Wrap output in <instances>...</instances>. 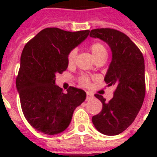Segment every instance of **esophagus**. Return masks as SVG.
<instances>
[{
	"label": "esophagus",
	"instance_id": "34e87169",
	"mask_svg": "<svg viewBox=\"0 0 157 157\" xmlns=\"http://www.w3.org/2000/svg\"><path fill=\"white\" fill-rule=\"evenodd\" d=\"M94 98L93 94L90 93V92H86V100H89V99H91V98Z\"/></svg>",
	"mask_w": 157,
	"mask_h": 157
}]
</instances>
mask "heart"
<instances>
[{
    "instance_id": "1",
    "label": "heart",
    "mask_w": 157,
    "mask_h": 157,
    "mask_svg": "<svg viewBox=\"0 0 157 157\" xmlns=\"http://www.w3.org/2000/svg\"><path fill=\"white\" fill-rule=\"evenodd\" d=\"M90 50L91 53H92L95 59H98V58H100L103 55H107V54L106 47H105L103 43L101 42L92 43L90 45ZM76 57V50H71L69 51V53L67 54V64L69 66H71L75 63ZM79 81L84 86H89L90 85V78L86 75H81V76H79Z\"/></svg>"
}]
</instances>
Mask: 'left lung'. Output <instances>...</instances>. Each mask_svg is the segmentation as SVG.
I'll use <instances>...</instances> for the list:
<instances>
[{
    "label": "left lung",
    "instance_id": "1",
    "mask_svg": "<svg viewBox=\"0 0 157 157\" xmlns=\"http://www.w3.org/2000/svg\"><path fill=\"white\" fill-rule=\"evenodd\" d=\"M91 37L103 40L111 48L112 59L104 81L107 86H116L113 98L103 103L98 115L92 117L94 125L106 135H117L134 122L144 103L146 84L143 54L128 36L116 29L97 28L90 31Z\"/></svg>",
    "mask_w": 157,
    "mask_h": 157
}]
</instances>
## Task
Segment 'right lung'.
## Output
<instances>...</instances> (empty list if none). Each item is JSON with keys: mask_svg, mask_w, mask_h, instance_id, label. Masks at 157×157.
Wrapping results in <instances>:
<instances>
[{"mask_svg": "<svg viewBox=\"0 0 157 157\" xmlns=\"http://www.w3.org/2000/svg\"><path fill=\"white\" fill-rule=\"evenodd\" d=\"M89 33V30L71 33L47 28L23 48L16 87L23 115L37 131L54 135L65 130L74 110L86 99V92L81 89L70 86L64 93L55 85V75L66 71L67 54Z\"/></svg>", "mask_w": 157, "mask_h": 157, "instance_id": "right-lung-1", "label": "right lung"}]
</instances>
